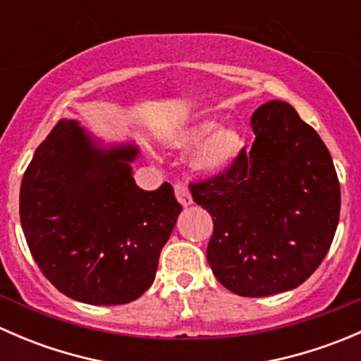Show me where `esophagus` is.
Masks as SVG:
<instances>
[{"mask_svg": "<svg viewBox=\"0 0 361 361\" xmlns=\"http://www.w3.org/2000/svg\"><path fill=\"white\" fill-rule=\"evenodd\" d=\"M174 194H176V199L180 201L181 206L187 207L194 202L190 192H188V187L185 183H181V181H176V183H174Z\"/></svg>", "mask_w": 361, "mask_h": 361, "instance_id": "obj_1", "label": "esophagus"}]
</instances>
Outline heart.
Wrapping results in <instances>:
<instances>
[{
	"label": "heart",
	"instance_id": "obj_1",
	"mask_svg": "<svg viewBox=\"0 0 361 361\" xmlns=\"http://www.w3.org/2000/svg\"><path fill=\"white\" fill-rule=\"evenodd\" d=\"M171 145L180 150L195 147L192 166L201 174H220L227 171L245 147L243 134L238 127L221 123L216 126L213 118H199L178 130L171 137Z\"/></svg>",
	"mask_w": 361,
	"mask_h": 361
}]
</instances>
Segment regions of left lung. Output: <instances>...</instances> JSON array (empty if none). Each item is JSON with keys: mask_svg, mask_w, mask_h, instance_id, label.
<instances>
[{"mask_svg": "<svg viewBox=\"0 0 361 361\" xmlns=\"http://www.w3.org/2000/svg\"><path fill=\"white\" fill-rule=\"evenodd\" d=\"M251 127V150L190 192L213 218L206 257L218 281L267 297L319 267L337 231L341 187L329 148L288 103L262 104Z\"/></svg>", "mask_w": 361, "mask_h": 361, "instance_id": "8db88e82", "label": "left lung"}]
</instances>
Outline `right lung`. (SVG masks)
Instances as JSON below:
<instances>
[{"label":"right lung","instance_id":"1","mask_svg":"<svg viewBox=\"0 0 361 361\" xmlns=\"http://www.w3.org/2000/svg\"><path fill=\"white\" fill-rule=\"evenodd\" d=\"M137 147L103 148L76 120H59L20 185V225L47 279L73 300L118 305L152 286L181 204L169 183L147 192Z\"/></svg>","mask_w":361,"mask_h":361}]
</instances>
